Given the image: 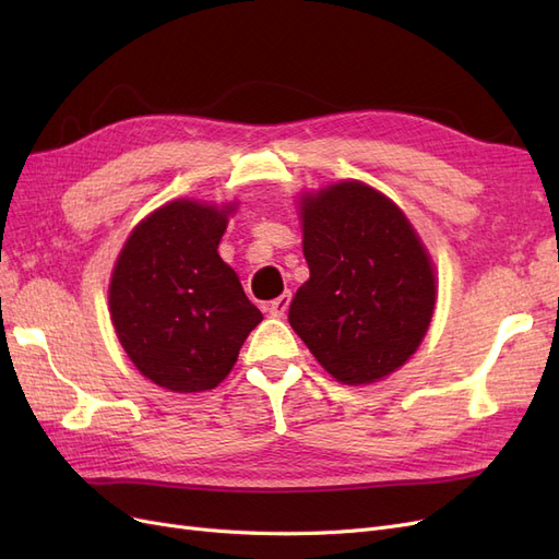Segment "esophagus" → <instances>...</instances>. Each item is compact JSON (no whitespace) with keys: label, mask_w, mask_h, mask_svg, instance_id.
<instances>
[{"label":"esophagus","mask_w":559,"mask_h":559,"mask_svg":"<svg viewBox=\"0 0 559 559\" xmlns=\"http://www.w3.org/2000/svg\"><path fill=\"white\" fill-rule=\"evenodd\" d=\"M289 306H292V294L286 292V294H282L280 298H275V300H270V306H267V312L273 314V317H284L286 314V310H289Z\"/></svg>","instance_id":"1"}]
</instances>
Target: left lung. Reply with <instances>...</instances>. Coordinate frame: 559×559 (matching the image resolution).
<instances>
[{
  "label": "left lung",
  "instance_id": "left-lung-1",
  "mask_svg": "<svg viewBox=\"0 0 559 559\" xmlns=\"http://www.w3.org/2000/svg\"><path fill=\"white\" fill-rule=\"evenodd\" d=\"M310 280L289 324L343 384H370L408 361L436 306V275L405 214L361 181L300 198Z\"/></svg>",
  "mask_w": 559,
  "mask_h": 559
}]
</instances>
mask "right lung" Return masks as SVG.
<instances>
[{
    "instance_id": "right-lung-1",
    "label": "right lung",
    "mask_w": 559,
    "mask_h": 559,
    "mask_svg": "<svg viewBox=\"0 0 559 559\" xmlns=\"http://www.w3.org/2000/svg\"><path fill=\"white\" fill-rule=\"evenodd\" d=\"M233 210L167 202L134 226L114 265L118 341L144 378L177 394L222 382L263 319L216 251Z\"/></svg>"
}]
</instances>
